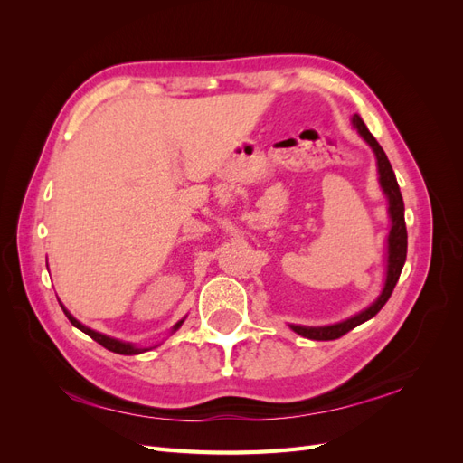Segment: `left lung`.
<instances>
[{
  "instance_id": "obj_1",
  "label": "left lung",
  "mask_w": 463,
  "mask_h": 463,
  "mask_svg": "<svg viewBox=\"0 0 463 463\" xmlns=\"http://www.w3.org/2000/svg\"><path fill=\"white\" fill-rule=\"evenodd\" d=\"M354 121V128L357 129V133L365 138V143L373 148L374 156H376V167H378V181H381V187L386 194L388 199V214H390V233H388V241H386V249H388V255H386V282L384 288L381 291V296L378 299L367 307L365 311H361L359 315L342 320L338 325H330V326H299V325H289V328L293 332H298L303 338H309V340H335V338H342L344 334H347L349 330H354L355 326L363 325V322L373 318L378 311L383 309L386 305V301L390 299L392 291H394L396 284H398V278L402 274L403 269V262H405V255H408V230H405V218H403V199H402V193H400V185L396 181L394 170H392V165L386 158V154L383 150V146L376 143V138L371 135V131L367 129V125L363 123V119L355 114L352 118Z\"/></svg>"
}]
</instances>
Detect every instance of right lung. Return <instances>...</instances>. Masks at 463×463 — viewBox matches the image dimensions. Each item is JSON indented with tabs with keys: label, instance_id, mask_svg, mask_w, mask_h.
I'll use <instances>...</instances> for the list:
<instances>
[{
	"label": "right lung",
	"instance_id": "obj_1",
	"mask_svg": "<svg viewBox=\"0 0 463 463\" xmlns=\"http://www.w3.org/2000/svg\"><path fill=\"white\" fill-rule=\"evenodd\" d=\"M61 305V303H60ZM61 309H63V313H65V317L71 320V325L75 326V328H79L80 332H85L87 335H90V338L94 340V342H98L100 345H104L106 349H109V352H114V354H119V355H137V354H143V352H146V347H135L133 344H129V342H121V340H116V338H109V335H104V334H100V332H96V330H92V328H87L85 325H80V322L69 313L65 307L61 305ZM185 320V318H184ZM184 320H179L177 325L172 328V332H175L181 325H184Z\"/></svg>",
	"mask_w": 463,
	"mask_h": 463
}]
</instances>
